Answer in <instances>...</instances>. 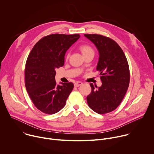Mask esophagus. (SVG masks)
<instances>
[{"label":"esophagus","mask_w":154,"mask_h":154,"mask_svg":"<svg viewBox=\"0 0 154 154\" xmlns=\"http://www.w3.org/2000/svg\"><path fill=\"white\" fill-rule=\"evenodd\" d=\"M82 85V82H77L74 83V86L75 87H79V86Z\"/></svg>","instance_id":"obj_1"}]
</instances>
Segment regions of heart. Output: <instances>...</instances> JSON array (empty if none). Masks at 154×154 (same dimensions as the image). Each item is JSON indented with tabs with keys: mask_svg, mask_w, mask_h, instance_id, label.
I'll return each instance as SVG.
<instances>
[{
	"mask_svg": "<svg viewBox=\"0 0 154 154\" xmlns=\"http://www.w3.org/2000/svg\"><path fill=\"white\" fill-rule=\"evenodd\" d=\"M79 49L81 51V52L82 53L84 57H85L86 55H87L89 54L94 53V49H93V48L88 45H86V44H83V45H80ZM69 58V54H68L66 55V60H68Z\"/></svg>",
	"mask_w": 154,
	"mask_h": 154,
	"instance_id": "1",
	"label": "heart"
}]
</instances>
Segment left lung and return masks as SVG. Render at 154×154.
Instances as JSON below:
<instances>
[{
	"label": "left lung",
	"mask_w": 154,
	"mask_h": 154,
	"mask_svg": "<svg viewBox=\"0 0 154 154\" xmlns=\"http://www.w3.org/2000/svg\"><path fill=\"white\" fill-rule=\"evenodd\" d=\"M99 52L97 70L102 86L96 89L90 83L91 92L86 100L90 108L98 114L111 112L120 105L130 83V70L126 57L113 39L97 34H85Z\"/></svg>",
	"instance_id": "1"
}]
</instances>
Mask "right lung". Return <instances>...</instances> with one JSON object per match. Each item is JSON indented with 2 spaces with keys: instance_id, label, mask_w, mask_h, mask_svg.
<instances>
[{
  "instance_id": "1",
  "label": "right lung",
  "mask_w": 154,
  "mask_h": 154,
  "mask_svg": "<svg viewBox=\"0 0 154 154\" xmlns=\"http://www.w3.org/2000/svg\"><path fill=\"white\" fill-rule=\"evenodd\" d=\"M79 38V34L46 36L29 55L25 85L32 102L42 113L52 115L61 110L74 88L72 82L56 84L55 69L63 66L66 52Z\"/></svg>"
}]
</instances>
